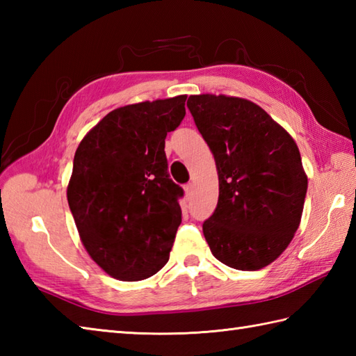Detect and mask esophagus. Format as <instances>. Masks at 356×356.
Wrapping results in <instances>:
<instances>
[{
  "instance_id": "34e87169",
  "label": "esophagus",
  "mask_w": 356,
  "mask_h": 356,
  "mask_svg": "<svg viewBox=\"0 0 356 356\" xmlns=\"http://www.w3.org/2000/svg\"><path fill=\"white\" fill-rule=\"evenodd\" d=\"M184 190H185V194L188 195V197H190V195L193 194V190H194V186H193V184H186V185L184 186Z\"/></svg>"
}]
</instances>
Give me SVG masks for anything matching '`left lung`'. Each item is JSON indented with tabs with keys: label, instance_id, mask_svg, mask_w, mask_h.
<instances>
[{
	"label": "left lung",
	"instance_id": "left-lung-1",
	"mask_svg": "<svg viewBox=\"0 0 356 356\" xmlns=\"http://www.w3.org/2000/svg\"><path fill=\"white\" fill-rule=\"evenodd\" d=\"M188 108L214 156L218 202L203 223L211 252L234 269L259 270L297 232L307 176L297 143L259 105L226 95H193Z\"/></svg>",
	"mask_w": 356,
	"mask_h": 356
}]
</instances>
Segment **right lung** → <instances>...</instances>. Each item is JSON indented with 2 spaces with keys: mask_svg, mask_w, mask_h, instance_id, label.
Here are the masks:
<instances>
[{
  "mask_svg": "<svg viewBox=\"0 0 356 356\" xmlns=\"http://www.w3.org/2000/svg\"><path fill=\"white\" fill-rule=\"evenodd\" d=\"M185 101L113 110L74 153L67 200L86 251L113 278L145 280L170 259L184 190L170 179L165 138L185 118Z\"/></svg>",
  "mask_w": 356,
  "mask_h": 356,
  "instance_id": "right-lung-1",
  "label": "right lung"
}]
</instances>
